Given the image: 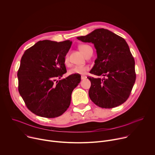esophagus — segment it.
<instances>
[{
    "label": "esophagus",
    "mask_w": 155,
    "mask_h": 155,
    "mask_svg": "<svg viewBox=\"0 0 155 155\" xmlns=\"http://www.w3.org/2000/svg\"><path fill=\"white\" fill-rule=\"evenodd\" d=\"M86 77L84 76V75H82V76L81 77V80H84V79H86Z\"/></svg>",
    "instance_id": "esophagus-1"
}]
</instances>
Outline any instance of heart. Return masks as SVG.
I'll use <instances>...</instances> for the list:
<instances>
[{
  "mask_svg": "<svg viewBox=\"0 0 155 155\" xmlns=\"http://www.w3.org/2000/svg\"><path fill=\"white\" fill-rule=\"evenodd\" d=\"M80 49L81 51V52L85 55L87 56V54L89 53L90 51L93 50L92 48L87 45H81L80 46ZM69 62V56L68 54H66L64 58V63L68 64ZM89 70V67L87 65H76L72 68L69 72V74H78V75H83L86 73V71Z\"/></svg>",
  "mask_w": 155,
  "mask_h": 155,
  "instance_id": "1",
  "label": "heart"
}]
</instances>
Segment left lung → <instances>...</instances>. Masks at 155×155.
<instances>
[{
  "label": "left lung",
  "instance_id": "obj_1",
  "mask_svg": "<svg viewBox=\"0 0 155 155\" xmlns=\"http://www.w3.org/2000/svg\"><path fill=\"white\" fill-rule=\"evenodd\" d=\"M77 39L94 44L97 57L90 73L104 77L102 79L87 77L91 83L89 90L91 100L105 108L123 104L129 97L136 78L134 59L126 40L103 28Z\"/></svg>",
  "mask_w": 155,
  "mask_h": 155
}]
</instances>
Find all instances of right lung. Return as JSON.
Returning a JSON list of instances; mask_svg holds the SVG:
<instances>
[{"mask_svg": "<svg viewBox=\"0 0 155 155\" xmlns=\"http://www.w3.org/2000/svg\"><path fill=\"white\" fill-rule=\"evenodd\" d=\"M72 41H39L25 52L18 71V91L28 108L36 115L56 118L69 108L71 94L81 81L72 74L56 81L67 72L64 58Z\"/></svg>", "mask_w": 155, "mask_h": 155, "instance_id": "1", "label": "right lung"}]
</instances>
